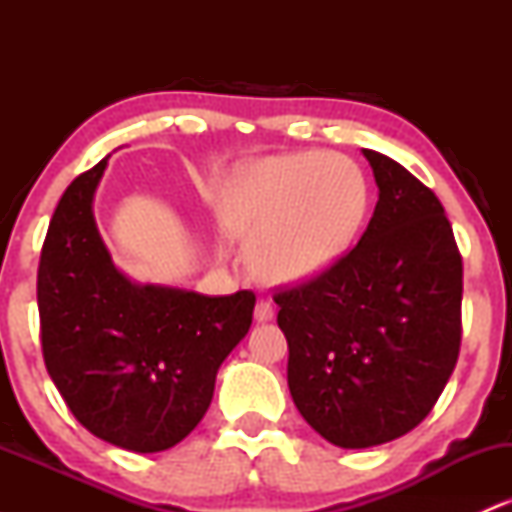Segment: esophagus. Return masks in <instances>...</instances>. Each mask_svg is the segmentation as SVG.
Returning a JSON list of instances; mask_svg holds the SVG:
<instances>
[{
	"instance_id": "34e87169",
	"label": "esophagus",
	"mask_w": 512,
	"mask_h": 512,
	"mask_svg": "<svg viewBox=\"0 0 512 512\" xmlns=\"http://www.w3.org/2000/svg\"><path fill=\"white\" fill-rule=\"evenodd\" d=\"M274 317V305L269 301H264V298H260L255 305V320L257 322H269Z\"/></svg>"
}]
</instances>
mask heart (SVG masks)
<instances>
[{
    "instance_id": "1",
    "label": "heart",
    "mask_w": 512,
    "mask_h": 512,
    "mask_svg": "<svg viewBox=\"0 0 512 512\" xmlns=\"http://www.w3.org/2000/svg\"><path fill=\"white\" fill-rule=\"evenodd\" d=\"M368 182L351 158L286 154L236 170L223 185V228L272 284H301L337 264L368 214Z\"/></svg>"
}]
</instances>
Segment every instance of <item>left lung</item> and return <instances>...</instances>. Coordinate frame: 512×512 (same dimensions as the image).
<instances>
[{"mask_svg": "<svg viewBox=\"0 0 512 512\" xmlns=\"http://www.w3.org/2000/svg\"><path fill=\"white\" fill-rule=\"evenodd\" d=\"M363 156L380 195L358 245L274 293L293 402L339 448L390 443L419 426L462 342V255L443 204L397 161Z\"/></svg>", "mask_w": 512, "mask_h": 512, "instance_id": "obj_1", "label": "left lung"}]
</instances>
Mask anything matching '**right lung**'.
Masks as SVG:
<instances>
[{
  "mask_svg": "<svg viewBox=\"0 0 512 512\" xmlns=\"http://www.w3.org/2000/svg\"><path fill=\"white\" fill-rule=\"evenodd\" d=\"M105 166L81 173L52 214L38 264L43 358L86 431L161 452L207 414L223 358L252 325L255 293L202 296L117 272L93 219Z\"/></svg>",
  "mask_w": 512,
  "mask_h": 512,
  "instance_id": "add662e5",
  "label": "right lung"
}]
</instances>
